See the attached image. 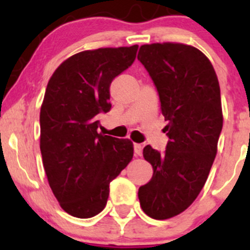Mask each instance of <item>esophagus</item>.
I'll return each instance as SVG.
<instances>
[{
  "mask_svg": "<svg viewBox=\"0 0 250 250\" xmlns=\"http://www.w3.org/2000/svg\"><path fill=\"white\" fill-rule=\"evenodd\" d=\"M141 151H143V146L140 144H134V153L135 156H140Z\"/></svg>",
  "mask_w": 250,
  "mask_h": 250,
  "instance_id": "1",
  "label": "esophagus"
}]
</instances>
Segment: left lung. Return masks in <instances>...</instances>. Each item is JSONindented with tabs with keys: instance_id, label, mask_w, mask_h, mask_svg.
Segmentation results:
<instances>
[{
	"instance_id": "left-lung-1",
	"label": "left lung",
	"mask_w": 250,
	"mask_h": 250,
	"mask_svg": "<svg viewBox=\"0 0 250 250\" xmlns=\"http://www.w3.org/2000/svg\"><path fill=\"white\" fill-rule=\"evenodd\" d=\"M138 60L155 83L169 138L163 153L144 147L153 174L138 196L144 213L165 220L188 209L206 184L223 129L220 87L211 62L192 46L144 44Z\"/></svg>"
}]
</instances>
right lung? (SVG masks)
Returning a JSON list of instances; mask_svg holds the SVG:
<instances>
[{"instance_id": "right-lung-1", "label": "right lung", "mask_w": 250, "mask_h": 250, "mask_svg": "<svg viewBox=\"0 0 250 250\" xmlns=\"http://www.w3.org/2000/svg\"><path fill=\"white\" fill-rule=\"evenodd\" d=\"M138 44L72 55L47 84L40 113V148L48 183L60 207L87 219L99 214L111 181L133 158V143L98 133L111 110L110 84L134 62Z\"/></svg>"}]
</instances>
